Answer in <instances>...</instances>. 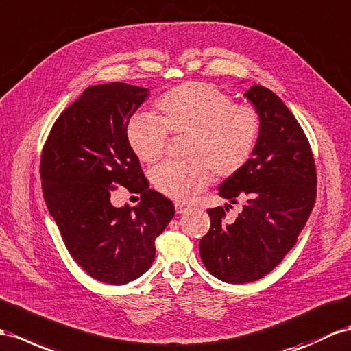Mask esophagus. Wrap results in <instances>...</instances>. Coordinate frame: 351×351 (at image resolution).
<instances>
[{"instance_id":"34e87169","label":"esophagus","mask_w":351,"mask_h":351,"mask_svg":"<svg viewBox=\"0 0 351 351\" xmlns=\"http://www.w3.org/2000/svg\"><path fill=\"white\" fill-rule=\"evenodd\" d=\"M190 206L188 204H184V203H176L175 204V209H176V213H184Z\"/></svg>"}]
</instances>
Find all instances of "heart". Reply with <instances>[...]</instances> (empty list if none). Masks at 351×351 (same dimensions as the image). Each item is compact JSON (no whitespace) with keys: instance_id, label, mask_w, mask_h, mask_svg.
Instances as JSON below:
<instances>
[{"instance_id":"1","label":"heart","mask_w":351,"mask_h":351,"mask_svg":"<svg viewBox=\"0 0 351 351\" xmlns=\"http://www.w3.org/2000/svg\"><path fill=\"white\" fill-rule=\"evenodd\" d=\"M158 117L136 112L125 128L129 147L143 163L163 157L169 133L185 136L186 160L165 161L151 170V181L170 199L186 202L209 186L212 178L239 173L261 136V114L212 84L186 82L161 95Z\"/></svg>"}]
</instances>
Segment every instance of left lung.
Returning a JSON list of instances; mask_svg holds the SVG:
<instances>
[{
  "label": "left lung",
  "instance_id": "8db88e82",
  "mask_svg": "<svg viewBox=\"0 0 351 351\" xmlns=\"http://www.w3.org/2000/svg\"><path fill=\"white\" fill-rule=\"evenodd\" d=\"M245 96L261 114V136L249 163L227 178L218 193L243 204V210L227 223L228 206L208 209L210 228L199 245L208 271L234 285L255 282L282 263L307 223L317 194L310 142L289 108L259 84Z\"/></svg>",
  "mask_w": 351,
  "mask_h": 351
}]
</instances>
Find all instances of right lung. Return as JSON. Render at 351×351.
<instances>
[{
	"label": "right lung",
	"instance_id": "1",
	"mask_svg": "<svg viewBox=\"0 0 351 351\" xmlns=\"http://www.w3.org/2000/svg\"><path fill=\"white\" fill-rule=\"evenodd\" d=\"M148 88L124 83L87 87L53 124L40 160L43 195L74 261L99 282L125 285L156 256V239L175 215L151 190L125 128ZM121 184L139 193L130 208H114Z\"/></svg>",
	"mask_w": 351,
	"mask_h": 351
}]
</instances>
